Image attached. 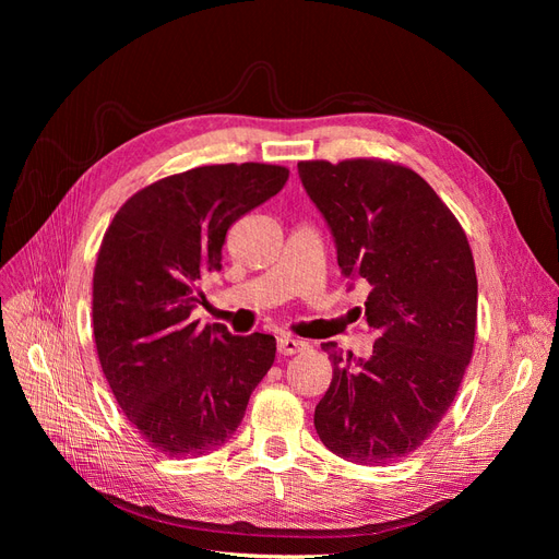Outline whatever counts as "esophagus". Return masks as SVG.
<instances>
[{
	"mask_svg": "<svg viewBox=\"0 0 559 559\" xmlns=\"http://www.w3.org/2000/svg\"><path fill=\"white\" fill-rule=\"evenodd\" d=\"M306 347L308 345L302 343V341H298V337H292V335H280L277 337V352L284 354V357H292V354H298V352H302Z\"/></svg>",
	"mask_w": 559,
	"mask_h": 559,
	"instance_id": "esophagus-1",
	"label": "esophagus"
}]
</instances>
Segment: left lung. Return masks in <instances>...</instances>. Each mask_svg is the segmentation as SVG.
Segmentation results:
<instances>
[{"mask_svg":"<svg viewBox=\"0 0 559 559\" xmlns=\"http://www.w3.org/2000/svg\"><path fill=\"white\" fill-rule=\"evenodd\" d=\"M302 189L331 228L349 286L380 337L368 359L324 343L333 380L314 408L331 452L384 466L427 441L452 405L473 354L476 265L445 202L408 167L354 158L298 163Z\"/></svg>","mask_w":559,"mask_h":559,"instance_id":"left-lung-1","label":"left lung"}]
</instances>
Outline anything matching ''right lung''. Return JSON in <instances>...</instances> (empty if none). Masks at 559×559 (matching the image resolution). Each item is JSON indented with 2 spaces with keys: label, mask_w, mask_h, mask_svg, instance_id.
Here are the masks:
<instances>
[{
  "label": "right lung",
  "mask_w": 559,
  "mask_h": 559,
  "mask_svg": "<svg viewBox=\"0 0 559 559\" xmlns=\"http://www.w3.org/2000/svg\"><path fill=\"white\" fill-rule=\"evenodd\" d=\"M286 179L265 163L195 167L134 193L105 233L93 275L99 366L134 429L167 456L224 445L275 361L273 335L200 329L191 312L202 280L222 270L228 228Z\"/></svg>",
  "instance_id": "1"
}]
</instances>
